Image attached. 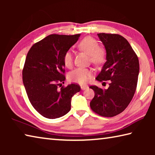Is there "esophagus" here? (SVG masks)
I'll use <instances>...</instances> for the list:
<instances>
[{
    "instance_id": "34e87169",
    "label": "esophagus",
    "mask_w": 155,
    "mask_h": 155,
    "mask_svg": "<svg viewBox=\"0 0 155 155\" xmlns=\"http://www.w3.org/2000/svg\"><path fill=\"white\" fill-rule=\"evenodd\" d=\"M81 88L82 90H86V89L88 88V86L87 85H81Z\"/></svg>"
}]
</instances>
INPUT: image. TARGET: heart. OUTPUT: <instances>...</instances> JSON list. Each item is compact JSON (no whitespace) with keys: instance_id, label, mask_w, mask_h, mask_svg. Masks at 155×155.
<instances>
[{"instance_id":"obj_1","label":"heart","mask_w":155,"mask_h":155,"mask_svg":"<svg viewBox=\"0 0 155 155\" xmlns=\"http://www.w3.org/2000/svg\"><path fill=\"white\" fill-rule=\"evenodd\" d=\"M78 48L90 54V61L94 65H101L106 58V52L103 48L98 46V43L91 37H86L78 44ZM64 63L67 68L73 65V56L70 51H66L64 55ZM93 74L92 70L85 68H78L68 75V79L73 83L83 84L87 83Z\"/></svg>"}]
</instances>
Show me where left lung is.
I'll use <instances>...</instances> for the list:
<instances>
[{"label": "left lung", "mask_w": 155, "mask_h": 155, "mask_svg": "<svg viewBox=\"0 0 155 155\" xmlns=\"http://www.w3.org/2000/svg\"><path fill=\"white\" fill-rule=\"evenodd\" d=\"M107 52V61L96 78L111 80L107 90L90 86L95 93L90 102L92 111L103 117H114L127 108L134 96L137 85L140 64L137 54L122 35L98 33Z\"/></svg>", "instance_id": "8db88e82"}]
</instances>
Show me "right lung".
Returning a JSON list of instances; mask_svg holds the SVG:
<instances>
[{
	"mask_svg": "<svg viewBox=\"0 0 155 155\" xmlns=\"http://www.w3.org/2000/svg\"><path fill=\"white\" fill-rule=\"evenodd\" d=\"M73 35L52 34L31 46L22 70V81L31 104L39 114L55 119L69 112L72 97L81 90L78 84L64 83V55L78 40Z\"/></svg>",
	"mask_w": 155,
	"mask_h": 155,
	"instance_id": "obj_1",
	"label": "right lung"
}]
</instances>
